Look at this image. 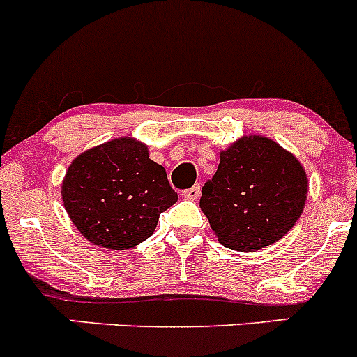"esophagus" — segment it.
<instances>
[{"label":"esophagus","mask_w":357,"mask_h":357,"mask_svg":"<svg viewBox=\"0 0 357 357\" xmlns=\"http://www.w3.org/2000/svg\"><path fill=\"white\" fill-rule=\"evenodd\" d=\"M199 195H202V188H199V185H192L191 189L182 191V198H188V199H198Z\"/></svg>","instance_id":"esophagus-1"}]
</instances>
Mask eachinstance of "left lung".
Here are the masks:
<instances>
[{"instance_id": "obj_1", "label": "left lung", "mask_w": 357, "mask_h": 357, "mask_svg": "<svg viewBox=\"0 0 357 357\" xmlns=\"http://www.w3.org/2000/svg\"><path fill=\"white\" fill-rule=\"evenodd\" d=\"M199 208L224 247L256 252L291 231L305 208L308 178L294 154L263 135L220 151Z\"/></svg>"}]
</instances>
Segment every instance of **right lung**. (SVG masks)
<instances>
[{
  "label": "right lung",
  "instance_id": "obj_1",
  "mask_svg": "<svg viewBox=\"0 0 357 357\" xmlns=\"http://www.w3.org/2000/svg\"><path fill=\"white\" fill-rule=\"evenodd\" d=\"M61 198L71 222L93 245L133 249L152 236L159 213L178 195L149 147L131 137L105 142L68 166Z\"/></svg>",
  "mask_w": 357,
  "mask_h": 357
}]
</instances>
